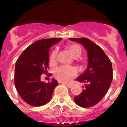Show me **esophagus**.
<instances>
[{
    "instance_id": "obj_1",
    "label": "esophagus",
    "mask_w": 127,
    "mask_h": 127,
    "mask_svg": "<svg viewBox=\"0 0 127 127\" xmlns=\"http://www.w3.org/2000/svg\"><path fill=\"white\" fill-rule=\"evenodd\" d=\"M64 85H66V86H67L68 88H71L72 86H73V85H71V84H65V83H64Z\"/></svg>"
}]
</instances>
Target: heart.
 Returning a JSON list of instances; mask_svg holds the SVG:
<instances>
[{"label": "heart", "instance_id": "1", "mask_svg": "<svg viewBox=\"0 0 127 127\" xmlns=\"http://www.w3.org/2000/svg\"><path fill=\"white\" fill-rule=\"evenodd\" d=\"M67 48L74 57L80 56L81 54V48L76 44H69ZM58 49H54L49 56V63L54 64L56 61ZM77 70L74 67L68 66H61L55 69L54 76L58 81L63 83H69L76 76Z\"/></svg>", "mask_w": 127, "mask_h": 127}]
</instances>
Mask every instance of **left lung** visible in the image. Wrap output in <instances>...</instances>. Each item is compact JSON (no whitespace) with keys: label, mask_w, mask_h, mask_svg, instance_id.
I'll list each match as a JSON object with an SVG mask.
<instances>
[{"label":"left lung","mask_w":127,"mask_h":127,"mask_svg":"<svg viewBox=\"0 0 127 127\" xmlns=\"http://www.w3.org/2000/svg\"><path fill=\"white\" fill-rule=\"evenodd\" d=\"M69 40L83 45L88 56L87 70L76 79L86 84L74 100L81 107H92L101 101L110 88L113 79L112 62L101 47L89 39L81 37Z\"/></svg>","instance_id":"left-lung-1"}]
</instances>
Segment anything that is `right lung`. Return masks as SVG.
<instances>
[{"instance_id": "add662e5", "label": "right lung", "mask_w": 127, "mask_h": 127, "mask_svg": "<svg viewBox=\"0 0 127 127\" xmlns=\"http://www.w3.org/2000/svg\"><path fill=\"white\" fill-rule=\"evenodd\" d=\"M61 38L44 39L28 46L15 63L14 83L17 92L26 103L33 106L49 102L58 83L41 81V76L47 73L49 49Z\"/></svg>"}]
</instances>
